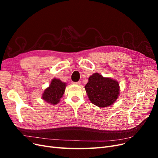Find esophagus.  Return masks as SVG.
<instances>
[{"mask_svg": "<svg viewBox=\"0 0 158 158\" xmlns=\"http://www.w3.org/2000/svg\"><path fill=\"white\" fill-rule=\"evenodd\" d=\"M74 84H76V85H80V83H81V82L80 81H78V82H73Z\"/></svg>", "mask_w": 158, "mask_h": 158, "instance_id": "obj_1", "label": "esophagus"}]
</instances>
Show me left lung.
I'll list each match as a JSON object with an SVG mask.
<instances>
[{"instance_id": "1", "label": "left lung", "mask_w": 158, "mask_h": 158, "mask_svg": "<svg viewBox=\"0 0 158 158\" xmlns=\"http://www.w3.org/2000/svg\"><path fill=\"white\" fill-rule=\"evenodd\" d=\"M85 89L90 102L99 107L111 106L119 95V84L117 81L104 78L98 73L89 76Z\"/></svg>"}]
</instances>
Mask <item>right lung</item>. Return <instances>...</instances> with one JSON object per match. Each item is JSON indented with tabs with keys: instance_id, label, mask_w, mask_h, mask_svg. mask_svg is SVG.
Instances as JSON below:
<instances>
[{
	"instance_id": "1",
	"label": "right lung",
	"mask_w": 158,
	"mask_h": 158,
	"mask_svg": "<svg viewBox=\"0 0 158 158\" xmlns=\"http://www.w3.org/2000/svg\"><path fill=\"white\" fill-rule=\"evenodd\" d=\"M65 88L66 83L61 82L59 79H52L49 87L45 89L42 98L47 103L56 105L63 96Z\"/></svg>"
}]
</instances>
